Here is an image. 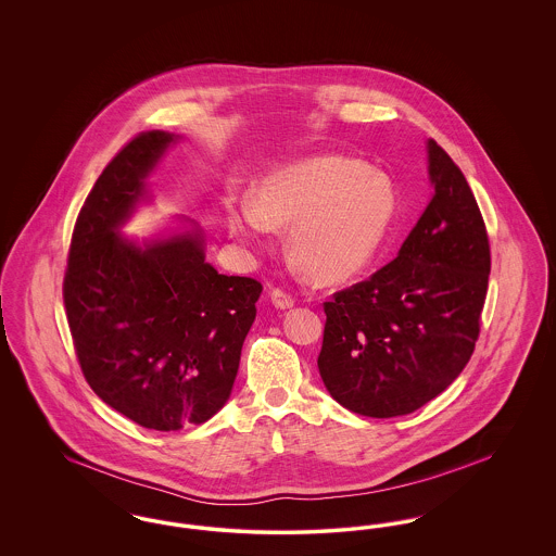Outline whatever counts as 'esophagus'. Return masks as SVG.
Returning a JSON list of instances; mask_svg holds the SVG:
<instances>
[{
  "label": "esophagus",
  "mask_w": 556,
  "mask_h": 556,
  "mask_svg": "<svg viewBox=\"0 0 556 556\" xmlns=\"http://www.w3.org/2000/svg\"><path fill=\"white\" fill-rule=\"evenodd\" d=\"M270 300H273V304H275L277 308H281V311L291 308L293 302H295L293 295L286 290H281V288H275V290L270 291Z\"/></svg>",
  "instance_id": "1"
}]
</instances>
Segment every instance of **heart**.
<instances>
[{
  "instance_id": "1",
  "label": "heart",
  "mask_w": 556,
  "mask_h": 556,
  "mask_svg": "<svg viewBox=\"0 0 556 556\" xmlns=\"http://www.w3.org/2000/svg\"><path fill=\"white\" fill-rule=\"evenodd\" d=\"M396 212L392 184L361 160L323 156L279 168L254 189V202L231 212L229 229L265 241L288 227L291 256L320 283L363 273L390 231Z\"/></svg>"
}]
</instances>
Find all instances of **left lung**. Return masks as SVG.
<instances>
[{
	"label": "left lung",
	"instance_id": "obj_1",
	"mask_svg": "<svg viewBox=\"0 0 556 556\" xmlns=\"http://www.w3.org/2000/svg\"><path fill=\"white\" fill-rule=\"evenodd\" d=\"M433 186L396 258L325 302L318 372L344 408L390 419L440 396L469 363L490 277V241L460 168L427 141Z\"/></svg>",
	"mask_w": 556,
	"mask_h": 556
}]
</instances>
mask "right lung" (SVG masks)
Instances as JSON below:
<instances>
[{"mask_svg": "<svg viewBox=\"0 0 556 556\" xmlns=\"http://www.w3.org/2000/svg\"><path fill=\"white\" fill-rule=\"evenodd\" d=\"M173 141L141 132L108 162L77 216L62 288L87 383L156 431L204 424L223 408L263 291L208 265L198 229L143 245L116 233Z\"/></svg>", "mask_w": 556, "mask_h": 556, "instance_id": "right-lung-1", "label": "right lung"}]
</instances>
